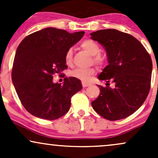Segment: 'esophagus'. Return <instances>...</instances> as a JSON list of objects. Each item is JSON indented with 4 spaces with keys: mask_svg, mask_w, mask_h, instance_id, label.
Listing matches in <instances>:
<instances>
[{
    "mask_svg": "<svg viewBox=\"0 0 158 158\" xmlns=\"http://www.w3.org/2000/svg\"><path fill=\"white\" fill-rule=\"evenodd\" d=\"M90 83H87V82H84V81H82V87H83V88H86V87L90 86Z\"/></svg>",
    "mask_w": 158,
    "mask_h": 158,
    "instance_id": "esophagus-1",
    "label": "esophagus"
}]
</instances>
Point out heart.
<instances>
[{
	"label": "heart",
	"mask_w": 158,
	"mask_h": 158,
	"mask_svg": "<svg viewBox=\"0 0 158 158\" xmlns=\"http://www.w3.org/2000/svg\"><path fill=\"white\" fill-rule=\"evenodd\" d=\"M81 48L88 52L90 55L93 56L94 62L97 64H102L104 61L102 56L100 55V48L97 42L90 39H87L83 41L81 44ZM73 50L72 48H69L65 53V61L68 64L72 62L73 59ZM95 73L94 69H81L77 68L70 73L71 77L81 79L83 81H88L92 76Z\"/></svg>",
	"instance_id": "obj_1"
}]
</instances>
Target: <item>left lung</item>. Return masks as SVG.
<instances>
[{"mask_svg":"<svg viewBox=\"0 0 158 158\" xmlns=\"http://www.w3.org/2000/svg\"><path fill=\"white\" fill-rule=\"evenodd\" d=\"M90 38L102 44L108 65L99 80L112 81L114 88L98 85L100 94L91 102L97 113L108 120H119L140 108L151 85L152 61L144 47L134 36L115 29L97 30Z\"/></svg>","mask_w":158,"mask_h":158,"instance_id":"obj_1","label":"left lung"}]
</instances>
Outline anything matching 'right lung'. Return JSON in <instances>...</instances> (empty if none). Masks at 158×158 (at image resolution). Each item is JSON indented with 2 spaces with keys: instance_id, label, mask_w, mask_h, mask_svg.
<instances>
[{
  "instance_id": "right-lung-1",
  "label": "right lung",
  "mask_w": 158,
  "mask_h": 158,
  "mask_svg": "<svg viewBox=\"0 0 158 158\" xmlns=\"http://www.w3.org/2000/svg\"><path fill=\"white\" fill-rule=\"evenodd\" d=\"M84 34L48 27L27 35L20 43L12 79L19 99L32 115L54 120L70 109L71 97L82 88L80 80L66 77L61 85L52 82V75L68 68L66 51Z\"/></svg>"
}]
</instances>
